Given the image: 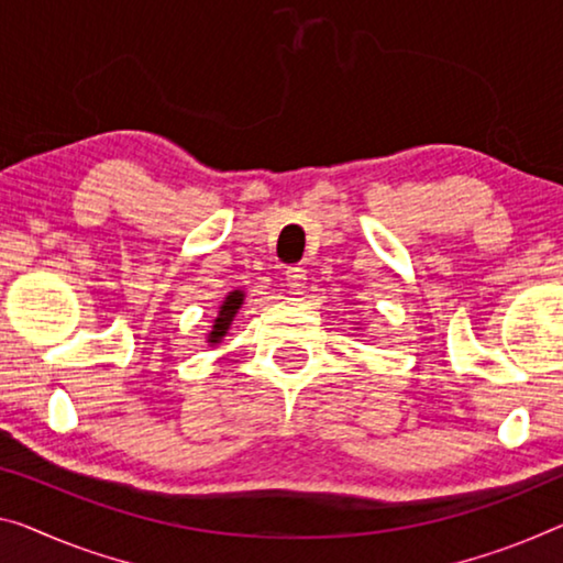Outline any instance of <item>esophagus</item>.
I'll list each match as a JSON object with an SVG mask.
<instances>
[{
    "label": "esophagus",
    "instance_id": "1",
    "mask_svg": "<svg viewBox=\"0 0 563 563\" xmlns=\"http://www.w3.org/2000/svg\"><path fill=\"white\" fill-rule=\"evenodd\" d=\"M284 276H287V284L289 287L294 289V291H299V289H305V284H307V269L305 266H287V272H284Z\"/></svg>",
    "mask_w": 563,
    "mask_h": 563
}]
</instances>
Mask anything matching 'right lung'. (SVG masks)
<instances>
[{
    "label": "right lung",
    "instance_id": "add662e5",
    "mask_svg": "<svg viewBox=\"0 0 563 563\" xmlns=\"http://www.w3.org/2000/svg\"><path fill=\"white\" fill-rule=\"evenodd\" d=\"M241 301H244V291H231L229 297H227V301H223L221 305V311H219V317H216V322H213V332L209 334V342H219L223 334H227V330L231 327V319H233V314H236L239 311V307H241Z\"/></svg>",
    "mask_w": 563,
    "mask_h": 563
}]
</instances>
